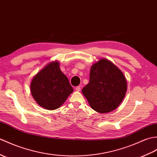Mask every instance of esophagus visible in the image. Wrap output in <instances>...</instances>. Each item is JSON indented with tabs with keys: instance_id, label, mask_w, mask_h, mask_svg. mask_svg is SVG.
Returning a JSON list of instances; mask_svg holds the SVG:
<instances>
[{
	"instance_id": "1",
	"label": "esophagus",
	"mask_w": 157,
	"mask_h": 157,
	"mask_svg": "<svg viewBox=\"0 0 157 157\" xmlns=\"http://www.w3.org/2000/svg\"><path fill=\"white\" fill-rule=\"evenodd\" d=\"M75 90L76 91H78V92H79L80 90H81V87L80 86H77V87H75Z\"/></svg>"
}]
</instances>
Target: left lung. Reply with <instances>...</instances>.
I'll return each mask as SVG.
<instances>
[{
    "instance_id": "1",
    "label": "left lung",
    "mask_w": 157,
    "mask_h": 157,
    "mask_svg": "<svg viewBox=\"0 0 157 157\" xmlns=\"http://www.w3.org/2000/svg\"><path fill=\"white\" fill-rule=\"evenodd\" d=\"M127 82L121 70L106 59L91 67L90 82L82 92L91 108L99 113L114 110L126 95Z\"/></svg>"
}]
</instances>
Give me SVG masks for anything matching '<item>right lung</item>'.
<instances>
[{
    "instance_id": "right-lung-1",
    "label": "right lung",
    "mask_w": 157,
    "mask_h": 157,
    "mask_svg": "<svg viewBox=\"0 0 157 157\" xmlns=\"http://www.w3.org/2000/svg\"><path fill=\"white\" fill-rule=\"evenodd\" d=\"M30 88L37 103L49 110L59 108L74 91L58 61L51 62L39 71L33 78Z\"/></svg>"
}]
</instances>
